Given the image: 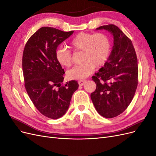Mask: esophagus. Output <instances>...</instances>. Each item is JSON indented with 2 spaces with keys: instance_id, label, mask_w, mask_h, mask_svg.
Instances as JSON below:
<instances>
[{
  "instance_id": "obj_1",
  "label": "esophagus",
  "mask_w": 156,
  "mask_h": 156,
  "mask_svg": "<svg viewBox=\"0 0 156 156\" xmlns=\"http://www.w3.org/2000/svg\"><path fill=\"white\" fill-rule=\"evenodd\" d=\"M86 82V80H80V81H78V83H79V85L80 86H83V84L85 83Z\"/></svg>"
}]
</instances>
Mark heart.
<instances>
[{"label":"heart","mask_w":156,"mask_h":156,"mask_svg":"<svg viewBox=\"0 0 156 156\" xmlns=\"http://www.w3.org/2000/svg\"><path fill=\"white\" fill-rule=\"evenodd\" d=\"M69 46L74 51H82V64L75 66L67 72L69 79L83 80L90 75L95 68H100L108 60L111 54L109 37L103 33L80 32L73 37ZM57 62L65 68L72 62V53L65 48L60 47L55 52Z\"/></svg>","instance_id":"obj_1"}]
</instances>
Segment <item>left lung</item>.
Returning a JSON list of instances; mask_svg holds the SVG:
<instances>
[{
    "instance_id": "8db88e82",
    "label": "left lung",
    "mask_w": 156,
    "mask_h": 156,
    "mask_svg": "<svg viewBox=\"0 0 156 156\" xmlns=\"http://www.w3.org/2000/svg\"><path fill=\"white\" fill-rule=\"evenodd\" d=\"M114 37V45L104 66L92 76L96 84L91 100L98 112L112 119L123 112L134 97L138 84V65L131 40L115 25L98 27Z\"/></svg>"
}]
</instances>
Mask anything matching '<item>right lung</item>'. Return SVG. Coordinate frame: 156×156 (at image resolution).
<instances>
[{"label": "right lung", "instance_id": "obj_1", "mask_svg": "<svg viewBox=\"0 0 156 156\" xmlns=\"http://www.w3.org/2000/svg\"><path fill=\"white\" fill-rule=\"evenodd\" d=\"M73 32L41 27L30 36L23 51L22 67L27 92L40 112L51 119H59L66 112L79 87L75 80L62 83L65 72L55 57L58 45Z\"/></svg>", "mask_w": 156, "mask_h": 156}]
</instances>
